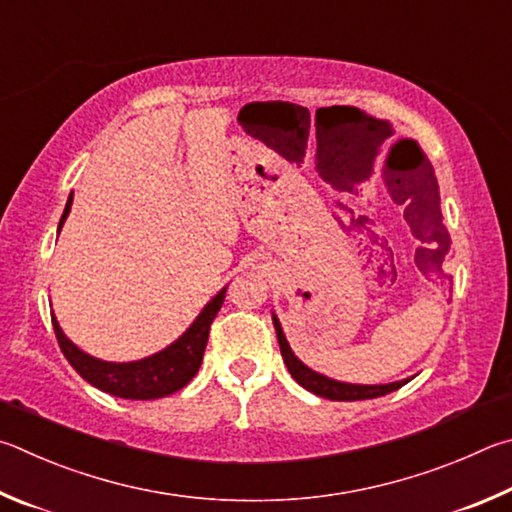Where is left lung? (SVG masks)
I'll return each instance as SVG.
<instances>
[{"instance_id": "left-lung-1", "label": "left lung", "mask_w": 512, "mask_h": 512, "mask_svg": "<svg viewBox=\"0 0 512 512\" xmlns=\"http://www.w3.org/2000/svg\"><path fill=\"white\" fill-rule=\"evenodd\" d=\"M436 182V179H434ZM438 188V186H436ZM272 321L276 328V337H279V346H281V355L283 362L288 366V371L294 380H297L303 389H308L315 393V396L328 398V400H371V398H380L387 396V393L400 389L402 384H407L411 378L398 380V382H389V384H353V382H342V380H333L324 373L312 371L308 364H303L285 339V333L281 328L279 317L272 312Z\"/></svg>"}]
</instances>
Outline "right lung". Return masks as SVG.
<instances>
[{
    "instance_id": "add662e5",
    "label": "right lung",
    "mask_w": 512,
    "mask_h": 512,
    "mask_svg": "<svg viewBox=\"0 0 512 512\" xmlns=\"http://www.w3.org/2000/svg\"><path fill=\"white\" fill-rule=\"evenodd\" d=\"M71 202H74V193L69 195L65 211H62L58 233L71 211ZM224 294H227V288H222L209 303H206L193 324L188 326L173 344L161 348L159 353H152L134 362L98 360V357L80 351V348L62 333L56 315H51V321L53 330H56L60 351L65 353L69 364L80 373V378L87 380L92 387L125 400H157L184 389L186 384L195 378V373L202 364L211 321L222 308Z\"/></svg>"
}]
</instances>
